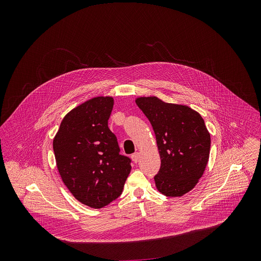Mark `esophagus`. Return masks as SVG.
<instances>
[{
	"label": "esophagus",
	"instance_id": "34e87169",
	"mask_svg": "<svg viewBox=\"0 0 261 261\" xmlns=\"http://www.w3.org/2000/svg\"><path fill=\"white\" fill-rule=\"evenodd\" d=\"M140 159V153L139 152H135L132 154V160L134 161V163H138Z\"/></svg>",
	"mask_w": 261,
	"mask_h": 261
}]
</instances>
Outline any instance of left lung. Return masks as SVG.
<instances>
[{"instance_id": "obj_1", "label": "left lung", "mask_w": 261, "mask_h": 261, "mask_svg": "<svg viewBox=\"0 0 261 261\" xmlns=\"http://www.w3.org/2000/svg\"><path fill=\"white\" fill-rule=\"evenodd\" d=\"M155 135L161 168L154 176L160 193L181 197L199 182L206 169L211 138L200 113L182 105L167 103L155 96L139 97Z\"/></svg>"}]
</instances>
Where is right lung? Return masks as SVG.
I'll use <instances>...</instances> for the list:
<instances>
[{"instance_id": "obj_1", "label": "right lung", "mask_w": 261, "mask_h": 261, "mask_svg": "<svg viewBox=\"0 0 261 261\" xmlns=\"http://www.w3.org/2000/svg\"><path fill=\"white\" fill-rule=\"evenodd\" d=\"M113 108L111 96L91 98L68 112L53 140L61 179L82 204L99 209L118 198L132 166L119 153L109 128Z\"/></svg>"}]
</instances>
